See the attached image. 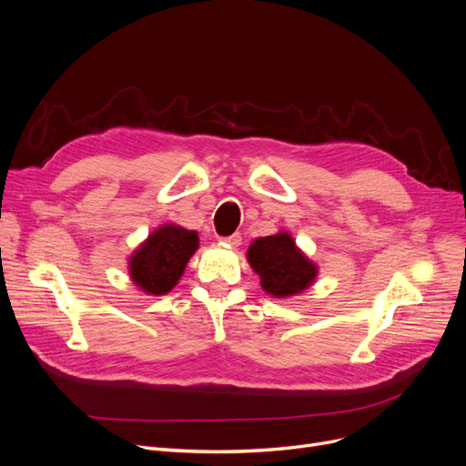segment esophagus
Listing matches in <instances>:
<instances>
[{
  "label": "esophagus",
  "instance_id": "34e87169",
  "mask_svg": "<svg viewBox=\"0 0 466 466\" xmlns=\"http://www.w3.org/2000/svg\"><path fill=\"white\" fill-rule=\"evenodd\" d=\"M221 241L223 243H227V245H230V247H239L241 245V236L236 232V234H232V236H227V238H221Z\"/></svg>",
  "mask_w": 466,
  "mask_h": 466
}]
</instances>
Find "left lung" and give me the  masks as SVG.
<instances>
[{
    "mask_svg": "<svg viewBox=\"0 0 466 466\" xmlns=\"http://www.w3.org/2000/svg\"><path fill=\"white\" fill-rule=\"evenodd\" d=\"M247 260L260 277L262 290L279 299L305 292L319 275V266L287 230L255 239L247 249Z\"/></svg>",
    "mask_w": 466,
    "mask_h": 466,
    "instance_id": "8db88e82",
    "label": "left lung"
}]
</instances>
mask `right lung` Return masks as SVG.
<instances>
[{
    "mask_svg": "<svg viewBox=\"0 0 466 466\" xmlns=\"http://www.w3.org/2000/svg\"><path fill=\"white\" fill-rule=\"evenodd\" d=\"M198 249V234L176 223L155 228L129 257L133 285L144 294L165 296L177 283Z\"/></svg>",
    "mask_w": 466,
    "mask_h": 466,
    "instance_id": "1",
    "label": "right lung"
}]
</instances>
